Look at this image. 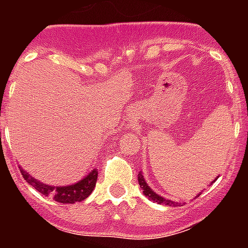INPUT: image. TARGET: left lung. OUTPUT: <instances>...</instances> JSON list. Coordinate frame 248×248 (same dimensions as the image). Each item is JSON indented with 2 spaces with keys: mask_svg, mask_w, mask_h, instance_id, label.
<instances>
[{
  "mask_svg": "<svg viewBox=\"0 0 248 248\" xmlns=\"http://www.w3.org/2000/svg\"><path fill=\"white\" fill-rule=\"evenodd\" d=\"M138 180H139L140 188L143 189L144 196L148 197V198H149L151 201H153V202H157V203H159V204H167V206H173V207H175V206L177 204L176 202H173V201H171V200H166V198H163L162 196L157 194V193H155V190H153V189H152L151 186L148 185V183L145 181V179H144L141 171H140L139 175H138ZM215 180H216V179H215ZM215 180H214V181H215ZM214 181H212V183H214ZM212 183H211V184H212ZM198 196H200V194H197L196 197H198Z\"/></svg>",
  "mask_w": 248,
  "mask_h": 248,
  "instance_id": "1",
  "label": "left lung"
}]
</instances>
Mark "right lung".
<instances>
[{
	"instance_id": "add662e5",
	"label": "right lung",
	"mask_w": 248,
	"mask_h": 248,
	"mask_svg": "<svg viewBox=\"0 0 248 248\" xmlns=\"http://www.w3.org/2000/svg\"><path fill=\"white\" fill-rule=\"evenodd\" d=\"M21 175L24 177L29 185L38 190L44 196L52 197L56 202L60 203H76L86 200L87 197L93 193L97 180V170H91L83 179L75 183L72 185H65V186H55V185H47L45 183H41L36 177L31 176L25 170L20 167Z\"/></svg>"
}]
</instances>
